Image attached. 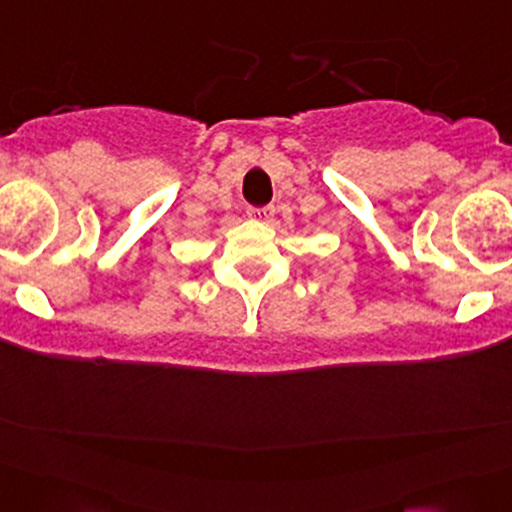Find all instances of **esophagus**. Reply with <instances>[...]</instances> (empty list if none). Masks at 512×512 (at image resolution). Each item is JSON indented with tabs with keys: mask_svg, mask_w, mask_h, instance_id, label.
Masks as SVG:
<instances>
[{
	"mask_svg": "<svg viewBox=\"0 0 512 512\" xmlns=\"http://www.w3.org/2000/svg\"><path fill=\"white\" fill-rule=\"evenodd\" d=\"M246 215H249L254 222H271L273 215H275V210L273 208H249V212H246Z\"/></svg>",
	"mask_w": 512,
	"mask_h": 512,
	"instance_id": "obj_1",
	"label": "esophagus"
}]
</instances>
